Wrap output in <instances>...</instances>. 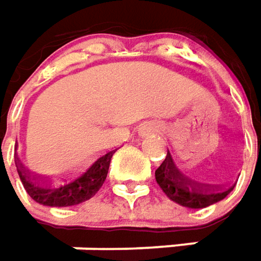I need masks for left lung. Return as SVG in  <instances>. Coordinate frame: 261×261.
<instances>
[{"label":"left lung","instance_id":"1","mask_svg":"<svg viewBox=\"0 0 261 261\" xmlns=\"http://www.w3.org/2000/svg\"><path fill=\"white\" fill-rule=\"evenodd\" d=\"M156 182L166 193L167 198L173 202L186 208H206L212 203L220 202L228 195L236 185L229 186H214L208 184H199L176 170L172 160L167 158L156 170Z\"/></svg>","mask_w":261,"mask_h":261}]
</instances>
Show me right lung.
I'll list each match as a JSON object with an SVG mask.
<instances>
[{
  "label": "right lung",
  "instance_id": "1",
  "mask_svg": "<svg viewBox=\"0 0 261 261\" xmlns=\"http://www.w3.org/2000/svg\"><path fill=\"white\" fill-rule=\"evenodd\" d=\"M115 150L89 159L58 180L33 176L18 158L15 166L25 192L36 202L46 206H72L91 199L101 189Z\"/></svg>",
  "mask_w": 261,
  "mask_h": 261
}]
</instances>
